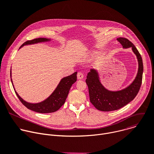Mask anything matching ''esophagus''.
Masks as SVG:
<instances>
[{"label": "esophagus", "instance_id": "1", "mask_svg": "<svg viewBox=\"0 0 154 154\" xmlns=\"http://www.w3.org/2000/svg\"><path fill=\"white\" fill-rule=\"evenodd\" d=\"M77 78L78 79H82L83 78V74L81 72H79L77 73Z\"/></svg>", "mask_w": 154, "mask_h": 154}]
</instances>
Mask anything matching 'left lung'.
<instances>
[{
    "label": "left lung",
    "instance_id": "left-lung-1",
    "mask_svg": "<svg viewBox=\"0 0 154 154\" xmlns=\"http://www.w3.org/2000/svg\"><path fill=\"white\" fill-rule=\"evenodd\" d=\"M117 40L123 48H132L139 63L138 72L135 80L129 87L121 91H110L102 85L95 70H90L85 80L88 87L90 100L97 110L101 111L118 110L128 104L136 96L142 83L143 63L140 53L128 39L120 37Z\"/></svg>",
    "mask_w": 154,
    "mask_h": 154
}]
</instances>
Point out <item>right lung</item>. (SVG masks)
<instances>
[{
	"label": "right lung",
	"mask_w": 154,
	"mask_h": 154,
	"mask_svg": "<svg viewBox=\"0 0 154 154\" xmlns=\"http://www.w3.org/2000/svg\"><path fill=\"white\" fill-rule=\"evenodd\" d=\"M49 40L45 38H34L31 40H27L26 42L21 46L23 47L25 45L35 44L37 42H41L48 41ZM77 72L63 78L60 82L57 88L54 91V92L48 97L47 100L37 104H31L24 101L21 97L18 94L16 91V94L18 96V99L21 102V103L26 106L27 109L35 111L38 113H51L57 111L65 103L69 91L71 88V86L74 83L77 81ZM11 76V71H10ZM12 82V80H11ZM13 85V83H12Z\"/></svg>",
	"instance_id": "add662e5"
}]
</instances>
